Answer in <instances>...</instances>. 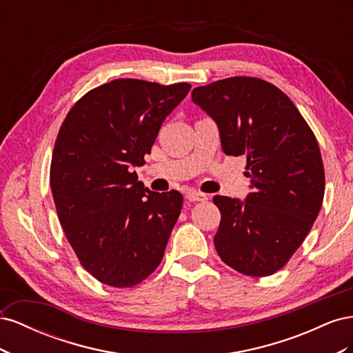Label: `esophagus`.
I'll return each instance as SVG.
<instances>
[{
	"label": "esophagus",
	"mask_w": 353,
	"mask_h": 353,
	"mask_svg": "<svg viewBox=\"0 0 353 353\" xmlns=\"http://www.w3.org/2000/svg\"><path fill=\"white\" fill-rule=\"evenodd\" d=\"M185 199L190 201H206L209 197L205 193H200V191H188L185 194Z\"/></svg>",
	"instance_id": "1"
}]
</instances>
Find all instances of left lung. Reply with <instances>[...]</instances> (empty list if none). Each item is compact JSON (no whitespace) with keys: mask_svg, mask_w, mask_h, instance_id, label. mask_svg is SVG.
Here are the masks:
<instances>
[{"mask_svg":"<svg viewBox=\"0 0 353 353\" xmlns=\"http://www.w3.org/2000/svg\"><path fill=\"white\" fill-rule=\"evenodd\" d=\"M216 122L222 150L248 157L252 193L244 201L215 196L221 210L215 248L232 270L272 275L311 231L323 205L321 152L297 108L275 85L234 77L191 91Z\"/></svg>","mask_w":353,"mask_h":353,"instance_id":"1","label":"left lung"}]
</instances>
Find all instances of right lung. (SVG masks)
<instances>
[{
	"label": "right lung",
	"mask_w": 353,
	"mask_h": 353,
	"mask_svg": "<svg viewBox=\"0 0 353 353\" xmlns=\"http://www.w3.org/2000/svg\"><path fill=\"white\" fill-rule=\"evenodd\" d=\"M190 88L114 79L85 94L60 126L52 199L81 265L103 284H140L163 259L183 196L150 191L132 168L145 163L160 126Z\"/></svg>",
	"instance_id": "obj_1"
}]
</instances>
